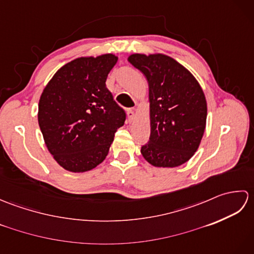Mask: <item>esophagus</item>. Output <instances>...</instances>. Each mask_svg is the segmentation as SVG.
Wrapping results in <instances>:
<instances>
[{
	"instance_id": "obj_1",
	"label": "esophagus",
	"mask_w": 254,
	"mask_h": 254,
	"mask_svg": "<svg viewBox=\"0 0 254 254\" xmlns=\"http://www.w3.org/2000/svg\"><path fill=\"white\" fill-rule=\"evenodd\" d=\"M127 118H128V121L132 122L134 117H135V111H134V109H127Z\"/></svg>"
}]
</instances>
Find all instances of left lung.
I'll list each match as a JSON object with an SVG mask.
<instances>
[{"mask_svg": "<svg viewBox=\"0 0 254 254\" xmlns=\"http://www.w3.org/2000/svg\"><path fill=\"white\" fill-rule=\"evenodd\" d=\"M134 67L149 87L150 136L141 148L150 165L174 168L196 152L206 126L207 105L203 90L190 71L168 56L131 55Z\"/></svg>", "mask_w": 254, "mask_h": 254, "instance_id": "left-lung-1", "label": "left lung"}]
</instances>
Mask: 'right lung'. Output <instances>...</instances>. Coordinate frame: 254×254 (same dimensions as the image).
<instances>
[{
	"label": "right lung",
	"mask_w": 254,
	"mask_h": 254,
	"mask_svg": "<svg viewBox=\"0 0 254 254\" xmlns=\"http://www.w3.org/2000/svg\"><path fill=\"white\" fill-rule=\"evenodd\" d=\"M117 61L111 53L75 59L42 91L38 122L48 150L64 169L85 172L101 164L126 121V112L106 87Z\"/></svg>",
	"instance_id": "right-lung-1"
}]
</instances>
